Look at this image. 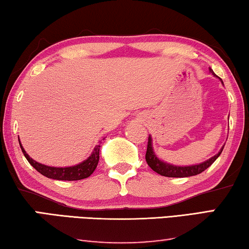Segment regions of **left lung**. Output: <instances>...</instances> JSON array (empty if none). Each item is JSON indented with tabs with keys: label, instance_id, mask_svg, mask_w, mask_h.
Returning <instances> with one entry per match:
<instances>
[{
	"label": "left lung",
	"instance_id": "1",
	"mask_svg": "<svg viewBox=\"0 0 249 249\" xmlns=\"http://www.w3.org/2000/svg\"><path fill=\"white\" fill-rule=\"evenodd\" d=\"M209 70H210V73H213V75L216 76V74L213 73L212 69H209ZM223 149H224V146L217 155H215L210 159L206 160V161L201 163L193 164V166H176V164H171V163L162 161V160H160L158 157L156 156L154 148H152V139L151 137L149 136L147 152H146V161L148 163V166L150 167L152 170L156 171L157 174L164 176V177H174V178L190 177V176H196L198 174H201L202 171L212 166V164L215 162V160L220 156Z\"/></svg>",
	"mask_w": 249,
	"mask_h": 249
}]
</instances>
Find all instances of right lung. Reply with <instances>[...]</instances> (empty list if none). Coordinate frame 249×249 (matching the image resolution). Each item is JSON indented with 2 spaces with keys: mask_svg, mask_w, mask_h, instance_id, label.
<instances>
[{
  "mask_svg": "<svg viewBox=\"0 0 249 249\" xmlns=\"http://www.w3.org/2000/svg\"><path fill=\"white\" fill-rule=\"evenodd\" d=\"M18 142H20V139H18ZM20 147L22 149V152L26 160L30 162V164L34 168V169L39 171L41 175L45 176V177L51 178V179H56V180H81V179L88 178L90 175L93 174L95 168L98 166L99 162V151H100V146L97 144L94 147L92 154L85 161L81 163L75 164V166L72 167H50L45 166V164L39 163L36 160H33L31 157H30L26 151L23 149L22 144L20 142Z\"/></svg>",
  "mask_w": 249,
  "mask_h": 249,
  "instance_id": "right-lung-1",
  "label": "right lung"
}]
</instances>
